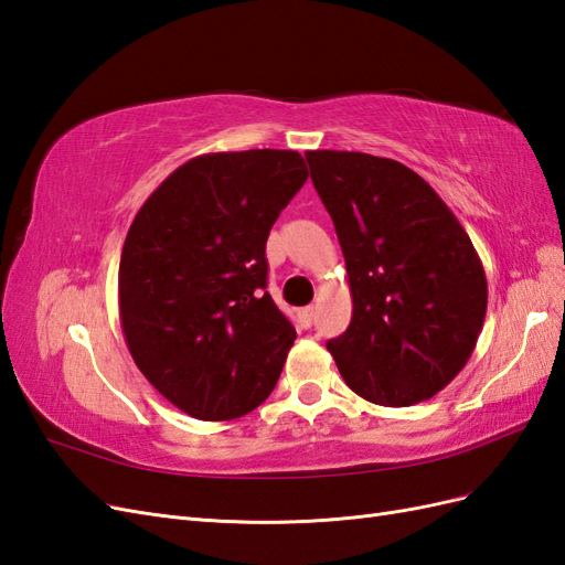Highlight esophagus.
Returning <instances> with one entry per match:
<instances>
[{"label":"esophagus","mask_w":565,"mask_h":565,"mask_svg":"<svg viewBox=\"0 0 565 565\" xmlns=\"http://www.w3.org/2000/svg\"><path fill=\"white\" fill-rule=\"evenodd\" d=\"M313 318H316V309H313V306H306V309L299 311V320H301L303 328H311Z\"/></svg>","instance_id":"obj_1"}]
</instances>
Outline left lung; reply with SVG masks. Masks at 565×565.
<instances>
[{
    "label": "left lung",
    "mask_w": 565,
    "mask_h": 565,
    "mask_svg": "<svg viewBox=\"0 0 565 565\" xmlns=\"http://www.w3.org/2000/svg\"><path fill=\"white\" fill-rule=\"evenodd\" d=\"M344 252L353 316L328 341L341 377L384 407L429 401L471 358L488 309L481 259L413 169L367 152L309 150Z\"/></svg>",
    "instance_id": "1"
}]
</instances>
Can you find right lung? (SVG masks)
Masks as SVG:
<instances>
[{"label": "right lung", "mask_w": 565, "mask_h": 565, "mask_svg": "<svg viewBox=\"0 0 565 565\" xmlns=\"http://www.w3.org/2000/svg\"><path fill=\"white\" fill-rule=\"evenodd\" d=\"M309 179L297 150L207 152L136 212L119 259L134 363L204 422L243 417L276 386L297 332L266 289V241Z\"/></svg>", "instance_id": "obj_1"}]
</instances>
